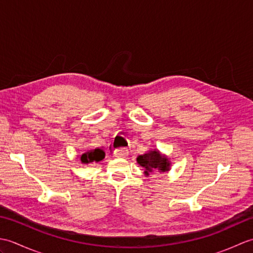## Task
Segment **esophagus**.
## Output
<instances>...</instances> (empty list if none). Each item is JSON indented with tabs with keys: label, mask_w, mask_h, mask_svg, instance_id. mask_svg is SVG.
<instances>
[{
	"label": "esophagus",
	"mask_w": 253,
	"mask_h": 253,
	"mask_svg": "<svg viewBox=\"0 0 253 253\" xmlns=\"http://www.w3.org/2000/svg\"><path fill=\"white\" fill-rule=\"evenodd\" d=\"M112 152L114 153L117 158H125L128 155V150L126 148H121V149L112 148Z\"/></svg>",
	"instance_id": "34e87169"
}]
</instances>
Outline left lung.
I'll use <instances>...</instances> for the list:
<instances>
[{
    "label": "left lung",
    "instance_id": "obj_1",
    "mask_svg": "<svg viewBox=\"0 0 253 253\" xmlns=\"http://www.w3.org/2000/svg\"><path fill=\"white\" fill-rule=\"evenodd\" d=\"M137 162L140 164L142 168L146 169V173L149 175L153 170H159V171H165L169 170V160L162 157L159 151H150L147 154L139 155L137 158Z\"/></svg>",
    "mask_w": 253,
    "mask_h": 253
}]
</instances>
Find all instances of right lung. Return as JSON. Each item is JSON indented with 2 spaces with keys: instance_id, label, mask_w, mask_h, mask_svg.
Here are the masks:
<instances>
[{
  "instance_id": "1",
  "label": "right lung",
  "mask_w": 253,
  "mask_h": 253,
  "mask_svg": "<svg viewBox=\"0 0 253 253\" xmlns=\"http://www.w3.org/2000/svg\"><path fill=\"white\" fill-rule=\"evenodd\" d=\"M105 157V152L103 149L101 148H96L94 150H90V151H87L85 153H84L82 155V158H80V160H82L83 163H91V162H99V161L103 160Z\"/></svg>"
}]
</instances>
